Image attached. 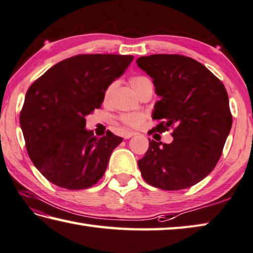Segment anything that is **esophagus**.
Wrapping results in <instances>:
<instances>
[{
    "label": "esophagus",
    "instance_id": "obj_1",
    "mask_svg": "<svg viewBox=\"0 0 253 253\" xmlns=\"http://www.w3.org/2000/svg\"><path fill=\"white\" fill-rule=\"evenodd\" d=\"M135 135H137V132H135V131H127V132H125V134H124V138L129 139L130 137L135 136Z\"/></svg>",
    "mask_w": 253,
    "mask_h": 253
}]
</instances>
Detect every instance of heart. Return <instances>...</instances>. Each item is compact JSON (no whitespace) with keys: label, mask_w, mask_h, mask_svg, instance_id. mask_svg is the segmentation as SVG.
<instances>
[{"label":"heart","mask_w":253,"mask_h":253,"mask_svg":"<svg viewBox=\"0 0 253 253\" xmlns=\"http://www.w3.org/2000/svg\"><path fill=\"white\" fill-rule=\"evenodd\" d=\"M129 84L131 88L135 90L137 95H139L142 90H145L148 87H153V84L149 79H147L145 76H134L129 80ZM115 88V84L109 85L106 90H105L104 98L105 100H108L109 97L112 96L113 90ZM122 122L125 124L126 126H129L132 128H139L142 126V124L145 123L146 115L141 113H132V114H126L122 116Z\"/></svg>","instance_id":"b5f03b06"}]
</instances>
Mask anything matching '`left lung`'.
<instances>
[{
    "instance_id": "obj_1",
    "label": "left lung",
    "mask_w": 253,
    "mask_h": 253,
    "mask_svg": "<svg viewBox=\"0 0 253 253\" xmlns=\"http://www.w3.org/2000/svg\"><path fill=\"white\" fill-rule=\"evenodd\" d=\"M137 65L153 79L160 100L153 118L154 131L172 129L173 140L149 139L138 160L141 176L164 190L196 185L213 170L232 125L227 90L219 79L196 59L177 54L141 56Z\"/></svg>"
}]
</instances>
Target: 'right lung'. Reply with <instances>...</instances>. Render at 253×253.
Segmentation results:
<instances>
[{"mask_svg":"<svg viewBox=\"0 0 253 253\" xmlns=\"http://www.w3.org/2000/svg\"><path fill=\"white\" fill-rule=\"evenodd\" d=\"M134 56L82 54L55 64L27 89L20 124L30 158L54 185L70 190L94 186L122 137L97 138L85 116L102 106L104 94Z\"/></svg>","mask_w":253,"mask_h":253,"instance_id":"add662e5","label":"right lung"}]
</instances>
